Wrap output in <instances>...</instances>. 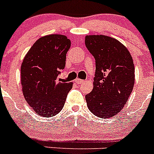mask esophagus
<instances>
[{"label":"esophagus","instance_id":"1","mask_svg":"<svg viewBox=\"0 0 154 154\" xmlns=\"http://www.w3.org/2000/svg\"><path fill=\"white\" fill-rule=\"evenodd\" d=\"M75 82H76V83H78V84H82V83H83L84 80H82L80 79H75Z\"/></svg>","mask_w":154,"mask_h":154}]
</instances>
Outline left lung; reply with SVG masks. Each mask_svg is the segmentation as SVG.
Returning <instances> with one entry per match:
<instances>
[{"mask_svg":"<svg viewBox=\"0 0 154 154\" xmlns=\"http://www.w3.org/2000/svg\"><path fill=\"white\" fill-rule=\"evenodd\" d=\"M85 46L96 60L93 89L85 96L89 111L106 119L120 112L135 81L130 53L116 39L106 35H88Z\"/></svg>","mask_w":154,"mask_h":154,"instance_id":"8db88e82","label":"left lung"}]
</instances>
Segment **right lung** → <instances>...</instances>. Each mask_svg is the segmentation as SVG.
<instances>
[{"label":"right lung","instance_id":"1","mask_svg":"<svg viewBox=\"0 0 154 154\" xmlns=\"http://www.w3.org/2000/svg\"><path fill=\"white\" fill-rule=\"evenodd\" d=\"M71 41L62 35L42 37L30 48L21 68V86L30 106L43 117L54 116L63 108L72 83L58 82L65 69Z\"/></svg>","mask_w":154,"mask_h":154}]
</instances>
